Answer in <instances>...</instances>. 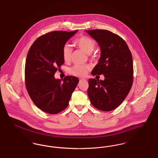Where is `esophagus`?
<instances>
[{
    "label": "esophagus",
    "mask_w": 158,
    "mask_h": 158,
    "mask_svg": "<svg viewBox=\"0 0 158 158\" xmlns=\"http://www.w3.org/2000/svg\"><path fill=\"white\" fill-rule=\"evenodd\" d=\"M86 81V79H83V78H81V79H80V81Z\"/></svg>",
    "instance_id": "34e87169"
}]
</instances>
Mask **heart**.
<instances>
[{
	"mask_svg": "<svg viewBox=\"0 0 158 158\" xmlns=\"http://www.w3.org/2000/svg\"><path fill=\"white\" fill-rule=\"evenodd\" d=\"M79 48L82 50L85 53L90 54L92 53L95 48V41L92 38L82 36L77 38L74 42ZM72 55V49L70 47L68 44L64 45L62 50L63 59L64 61L68 62L70 60ZM89 70V67L88 65H75L69 69V72L76 76L82 77L87 74Z\"/></svg>",
	"mask_w": 158,
	"mask_h": 158,
	"instance_id": "obj_1",
	"label": "heart"
}]
</instances>
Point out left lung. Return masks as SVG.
Here are the masks:
<instances>
[{
    "label": "left lung",
    "instance_id": "1",
    "mask_svg": "<svg viewBox=\"0 0 158 158\" xmlns=\"http://www.w3.org/2000/svg\"><path fill=\"white\" fill-rule=\"evenodd\" d=\"M98 43L101 57L92 75H104V80L89 79L88 94L92 105L99 110L110 111L127 96L133 79V57L125 41L111 31H85Z\"/></svg>",
    "mask_w": 158,
    "mask_h": 158
}]
</instances>
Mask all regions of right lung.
Wrapping results in <instances>:
<instances>
[{"mask_svg":"<svg viewBox=\"0 0 158 158\" xmlns=\"http://www.w3.org/2000/svg\"><path fill=\"white\" fill-rule=\"evenodd\" d=\"M77 31L47 33L38 38L27 54L26 88L35 105L45 113L54 114L64 110L79 82L75 76H66L63 80L54 77L58 68L64 61L63 48Z\"/></svg>","mask_w":158,"mask_h":158,"instance_id":"add662e5","label":"right lung"}]
</instances>
